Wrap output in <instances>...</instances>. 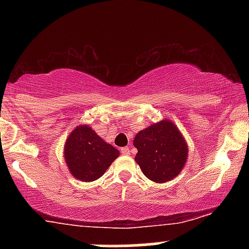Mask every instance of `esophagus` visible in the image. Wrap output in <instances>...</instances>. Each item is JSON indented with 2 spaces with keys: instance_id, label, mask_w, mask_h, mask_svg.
<instances>
[{
  "instance_id": "obj_1",
  "label": "esophagus",
  "mask_w": 249,
  "mask_h": 249,
  "mask_svg": "<svg viewBox=\"0 0 249 249\" xmlns=\"http://www.w3.org/2000/svg\"><path fill=\"white\" fill-rule=\"evenodd\" d=\"M121 152L123 154H125V156H130L131 154V150L128 147H122L121 148Z\"/></svg>"
}]
</instances>
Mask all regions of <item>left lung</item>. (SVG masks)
<instances>
[{
	"label": "left lung",
	"mask_w": 249,
	"mask_h": 249,
	"mask_svg": "<svg viewBox=\"0 0 249 249\" xmlns=\"http://www.w3.org/2000/svg\"><path fill=\"white\" fill-rule=\"evenodd\" d=\"M138 150L134 159L144 176L156 182H166L181 172L187 158V145L178 127L161 121L139 131L133 141Z\"/></svg>",
	"instance_id": "8db88e82"
}]
</instances>
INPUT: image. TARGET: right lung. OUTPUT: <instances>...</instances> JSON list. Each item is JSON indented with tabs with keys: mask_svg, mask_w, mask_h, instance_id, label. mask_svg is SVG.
<instances>
[{
	"mask_svg": "<svg viewBox=\"0 0 249 249\" xmlns=\"http://www.w3.org/2000/svg\"><path fill=\"white\" fill-rule=\"evenodd\" d=\"M119 156V151L105 142L90 126H77L67 139L64 157L70 172L82 181L101 178Z\"/></svg>",
	"mask_w": 249,
	"mask_h": 249,
	"instance_id": "right-lung-1",
	"label": "right lung"
}]
</instances>
